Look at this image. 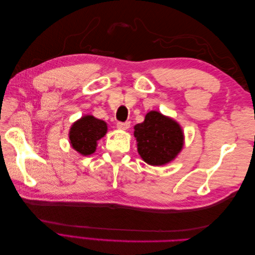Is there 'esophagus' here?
Returning a JSON list of instances; mask_svg holds the SVG:
<instances>
[{
	"mask_svg": "<svg viewBox=\"0 0 255 255\" xmlns=\"http://www.w3.org/2000/svg\"><path fill=\"white\" fill-rule=\"evenodd\" d=\"M117 128L119 129H128L129 128V122L128 121H126V122H117Z\"/></svg>",
	"mask_w": 255,
	"mask_h": 255,
	"instance_id": "34e87169",
	"label": "esophagus"
}]
</instances>
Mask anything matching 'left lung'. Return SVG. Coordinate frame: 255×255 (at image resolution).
<instances>
[{
  "label": "left lung",
  "instance_id": "8db88e82",
  "mask_svg": "<svg viewBox=\"0 0 255 255\" xmlns=\"http://www.w3.org/2000/svg\"><path fill=\"white\" fill-rule=\"evenodd\" d=\"M134 129L138 153L149 165H165L183 148L181 127L158 112L146 114L144 121L136 125Z\"/></svg>",
  "mask_w": 255,
  "mask_h": 255
}]
</instances>
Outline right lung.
<instances>
[{
	"instance_id": "right-lung-1",
	"label": "right lung",
	"mask_w": 255,
	"mask_h": 255,
	"mask_svg": "<svg viewBox=\"0 0 255 255\" xmlns=\"http://www.w3.org/2000/svg\"><path fill=\"white\" fill-rule=\"evenodd\" d=\"M107 126L94 116H85L72 126L69 138L72 148L83 155H89L96 151L97 141L106 134Z\"/></svg>"
}]
</instances>
